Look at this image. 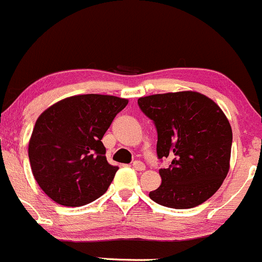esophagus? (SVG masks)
Returning <instances> with one entry per match:
<instances>
[{"label": "esophagus", "instance_id": "obj_1", "mask_svg": "<svg viewBox=\"0 0 262 262\" xmlns=\"http://www.w3.org/2000/svg\"><path fill=\"white\" fill-rule=\"evenodd\" d=\"M132 168L136 170H144L145 169V164L142 162H139V160H136V162L132 163Z\"/></svg>", "mask_w": 262, "mask_h": 262}]
</instances>
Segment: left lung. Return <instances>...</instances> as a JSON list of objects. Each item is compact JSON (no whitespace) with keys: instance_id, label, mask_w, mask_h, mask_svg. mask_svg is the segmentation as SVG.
I'll use <instances>...</instances> for the list:
<instances>
[{"instance_id":"8db88e82","label":"left lung","mask_w":262,"mask_h":262,"mask_svg":"<svg viewBox=\"0 0 262 262\" xmlns=\"http://www.w3.org/2000/svg\"><path fill=\"white\" fill-rule=\"evenodd\" d=\"M137 103L157 127L158 158L172 160L159 169L162 185L149 198L173 209L205 203L229 170L232 127L223 111L198 92L154 94Z\"/></svg>"}]
</instances>
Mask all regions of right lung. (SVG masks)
Wrapping results in <instances>:
<instances>
[{"instance_id": "right-lung-1", "label": "right lung", "mask_w": 262, "mask_h": 262, "mask_svg": "<svg viewBox=\"0 0 262 262\" xmlns=\"http://www.w3.org/2000/svg\"><path fill=\"white\" fill-rule=\"evenodd\" d=\"M127 103L113 95H74L38 117L28 149L30 167L54 203L82 206L108 190L118 167L107 162L102 139Z\"/></svg>"}]
</instances>
